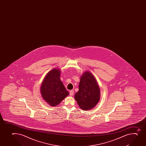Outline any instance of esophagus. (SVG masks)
I'll return each instance as SVG.
<instances>
[{
  "label": "esophagus",
  "mask_w": 146,
  "mask_h": 146,
  "mask_svg": "<svg viewBox=\"0 0 146 146\" xmlns=\"http://www.w3.org/2000/svg\"><path fill=\"white\" fill-rule=\"evenodd\" d=\"M74 93L73 90H70V91H69V95L70 96H72L74 95Z\"/></svg>",
  "instance_id": "1"
}]
</instances>
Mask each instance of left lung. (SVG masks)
<instances>
[{
	"mask_svg": "<svg viewBox=\"0 0 146 146\" xmlns=\"http://www.w3.org/2000/svg\"><path fill=\"white\" fill-rule=\"evenodd\" d=\"M100 89L94 76L89 71H86L80 78L79 90L75 99L79 107L84 110L94 108L100 101Z\"/></svg>",
	"mask_w": 146,
	"mask_h": 146,
	"instance_id": "1",
	"label": "left lung"
}]
</instances>
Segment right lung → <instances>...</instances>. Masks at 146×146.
<instances>
[{
    "label": "right lung",
    "mask_w": 146,
    "mask_h": 146,
    "mask_svg": "<svg viewBox=\"0 0 146 146\" xmlns=\"http://www.w3.org/2000/svg\"><path fill=\"white\" fill-rule=\"evenodd\" d=\"M60 70L54 68L46 74L41 86L42 98L50 106H58L69 95L60 80Z\"/></svg>",
    "instance_id": "obj_1"
}]
</instances>
